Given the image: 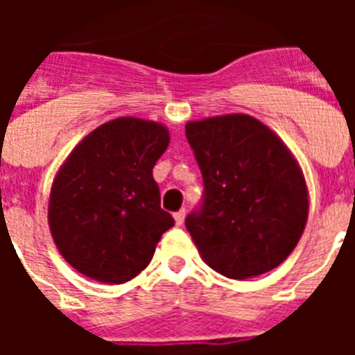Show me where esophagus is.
Masks as SVG:
<instances>
[{"label": "esophagus", "instance_id": "esophagus-1", "mask_svg": "<svg viewBox=\"0 0 355 355\" xmlns=\"http://www.w3.org/2000/svg\"><path fill=\"white\" fill-rule=\"evenodd\" d=\"M173 217H175V223H177V227H180V225L184 223V217H186V211H184V210L177 211V214H175Z\"/></svg>", "mask_w": 355, "mask_h": 355}]
</instances>
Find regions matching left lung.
<instances>
[{
    "mask_svg": "<svg viewBox=\"0 0 355 355\" xmlns=\"http://www.w3.org/2000/svg\"><path fill=\"white\" fill-rule=\"evenodd\" d=\"M205 178V202L186 219L205 263L245 280L295 250L309 211L300 164L282 138L248 114L186 123Z\"/></svg>",
    "mask_w": 355,
    "mask_h": 355,
    "instance_id": "1",
    "label": "left lung"
}]
</instances>
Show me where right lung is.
<instances>
[{"label": "right lung", "instance_id": "1", "mask_svg": "<svg viewBox=\"0 0 355 355\" xmlns=\"http://www.w3.org/2000/svg\"><path fill=\"white\" fill-rule=\"evenodd\" d=\"M169 139L162 123L116 118L86 134L58 167L47 223L60 256L80 275L125 284L150 263L175 225L153 178Z\"/></svg>", "mask_w": 355, "mask_h": 355}]
</instances>
